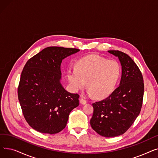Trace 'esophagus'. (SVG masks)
Segmentation results:
<instances>
[{"label":"esophagus","mask_w":158,"mask_h":158,"mask_svg":"<svg viewBox=\"0 0 158 158\" xmlns=\"http://www.w3.org/2000/svg\"><path fill=\"white\" fill-rule=\"evenodd\" d=\"M79 101H80V103L81 104H86V101L83 98H81L79 99Z\"/></svg>","instance_id":"1"}]
</instances>
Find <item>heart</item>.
Here are the masks:
<instances>
[{"mask_svg": "<svg viewBox=\"0 0 158 158\" xmlns=\"http://www.w3.org/2000/svg\"><path fill=\"white\" fill-rule=\"evenodd\" d=\"M120 75V66L115 60H107L97 55L81 58L75 63V69L66 71L70 88L77 92L85 85L89 94L104 98L114 90Z\"/></svg>", "mask_w": 158, "mask_h": 158, "instance_id": "heart-1", "label": "heart"}]
</instances>
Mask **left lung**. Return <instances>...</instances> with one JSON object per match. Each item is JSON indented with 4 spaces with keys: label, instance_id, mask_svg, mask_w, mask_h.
<instances>
[{
    "label": "left lung",
    "instance_id": "1",
    "mask_svg": "<svg viewBox=\"0 0 158 158\" xmlns=\"http://www.w3.org/2000/svg\"><path fill=\"white\" fill-rule=\"evenodd\" d=\"M108 52L117 56L121 63V81L107 98L92 104L90 125L98 135L111 138L125 133L139 115L144 83L142 72L131 57L119 51Z\"/></svg>",
    "mask_w": 158,
    "mask_h": 158
}]
</instances>
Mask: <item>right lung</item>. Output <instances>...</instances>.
Instances as JSON below:
<instances>
[{
	"label": "right lung",
	"mask_w": 158,
	"mask_h": 158,
	"mask_svg": "<svg viewBox=\"0 0 158 158\" xmlns=\"http://www.w3.org/2000/svg\"><path fill=\"white\" fill-rule=\"evenodd\" d=\"M79 49L48 47L25 64L18 87L23 117L35 130L56 134L66 125L71 111L79 106V95L66 91L60 83L61 63Z\"/></svg>",
	"instance_id": "obj_1"
}]
</instances>
